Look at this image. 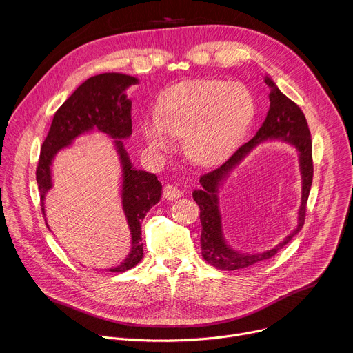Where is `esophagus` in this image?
I'll return each instance as SVG.
<instances>
[{
  "mask_svg": "<svg viewBox=\"0 0 353 353\" xmlns=\"http://www.w3.org/2000/svg\"><path fill=\"white\" fill-rule=\"evenodd\" d=\"M183 195V191L181 188H179L177 185H173V184H166L165 188H163V196L169 201H173V199H177L179 196Z\"/></svg>",
  "mask_w": 353,
  "mask_h": 353,
  "instance_id": "1",
  "label": "esophagus"
}]
</instances>
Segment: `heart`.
<instances>
[{"mask_svg": "<svg viewBox=\"0 0 353 353\" xmlns=\"http://www.w3.org/2000/svg\"><path fill=\"white\" fill-rule=\"evenodd\" d=\"M254 110V96L241 82L187 81L162 94L158 114L146 117L141 130L157 152L172 149L174 135L184 137L190 159L199 165H216L239 143Z\"/></svg>", "mask_w": 353, "mask_h": 353, "instance_id": "heart-1", "label": "heart"}]
</instances>
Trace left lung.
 Returning a JSON list of instances; mask_svg holds the SVG:
<instances>
[{
    "instance_id": "1",
    "label": "left lung",
    "mask_w": 353,
    "mask_h": 353,
    "mask_svg": "<svg viewBox=\"0 0 353 353\" xmlns=\"http://www.w3.org/2000/svg\"><path fill=\"white\" fill-rule=\"evenodd\" d=\"M264 82L270 88V110L257 134L248 142L241 145L236 152L219 168L199 177L203 185L201 190L192 192V198L199 207L201 221V254L204 260L223 271L244 270L256 265L264 260L274 257L278 251L286 245L294 234H297L305 225L306 205L313 183V157H312V135L306 117L300 108L285 96L275 82L265 77ZM271 137H281L293 144L299 150L301 171L304 184L302 185V205L299 209L298 228L275 249L261 255H244L232 250L224 241L221 234L220 213L217 207V190L227 173L238 164L241 159L260 141Z\"/></svg>"
}]
</instances>
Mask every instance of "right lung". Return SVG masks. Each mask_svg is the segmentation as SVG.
Segmentation results:
<instances>
[{
	"label": "right lung",
	"instance_id": "add662e5",
	"mask_svg": "<svg viewBox=\"0 0 353 353\" xmlns=\"http://www.w3.org/2000/svg\"><path fill=\"white\" fill-rule=\"evenodd\" d=\"M138 83L130 75L106 72L90 77L65 100L56 112L52 127L41 145L36 169L40 191V207L44 215V196L52 188V162L60 149L68 146L74 138L93 128L114 139L123 166V210L131 230V251L127 259L112 272H124L135 267L143 257L141 222L148 211L159 203L162 184L152 173L132 168L125 152L123 139L132 132L131 100L125 89Z\"/></svg>",
	"mask_w": 353,
	"mask_h": 353
}]
</instances>
